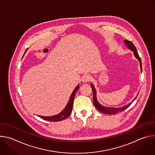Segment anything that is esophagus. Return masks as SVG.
<instances>
[{"label":"esophagus","mask_w":155,"mask_h":155,"mask_svg":"<svg viewBox=\"0 0 155 155\" xmlns=\"http://www.w3.org/2000/svg\"><path fill=\"white\" fill-rule=\"evenodd\" d=\"M81 80H82L83 82H84V83H86V82H88V81H91V77L89 75H87V74H86V75H84L82 77Z\"/></svg>","instance_id":"obj_1"}]
</instances>
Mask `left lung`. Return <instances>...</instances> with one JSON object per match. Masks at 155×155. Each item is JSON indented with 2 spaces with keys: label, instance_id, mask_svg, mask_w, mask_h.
<instances>
[{
  "label": "left lung",
  "instance_id": "8db88e82",
  "mask_svg": "<svg viewBox=\"0 0 155 155\" xmlns=\"http://www.w3.org/2000/svg\"><path fill=\"white\" fill-rule=\"evenodd\" d=\"M124 42L126 43V46L130 49L132 51L134 52V56H136V58H137L140 62V68H141V71H142V63H141V59H140V58L139 57V54L137 53V49L136 48V47L134 45V44L132 43V42H131L130 41H129V40H124ZM91 88H92V90H93V104L95 106V107L98 110H99V111L103 114H108V115H113V114H118L119 112H121L122 111H123V110H124L125 109H126L127 107H129V105L132 104L130 103L128 105H125L124 107H122V108H110V107H104L102 105H101L97 101L96 99V90L94 88V86L93 84H91ZM135 98V99H136ZM132 101V102H133Z\"/></svg>",
  "mask_w": 155,
  "mask_h": 155
}]
</instances>
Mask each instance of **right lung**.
Returning <instances> with one entry per match:
<instances>
[{"label":"right lung","instance_id":"right-lung-1","mask_svg":"<svg viewBox=\"0 0 155 155\" xmlns=\"http://www.w3.org/2000/svg\"><path fill=\"white\" fill-rule=\"evenodd\" d=\"M78 88H79V85H78L75 87V89L74 90V91H73V93H72V94L71 96L69 101L68 102L67 105H66L65 108L62 110V111L59 114L56 115H54V116H51V117H43V116H38V117H40L41 118L43 119V120H45L50 121H53V122L62 121L64 119L67 118L71 115V114L72 112L74 97H75L76 92L78 90Z\"/></svg>","mask_w":155,"mask_h":155}]
</instances>
